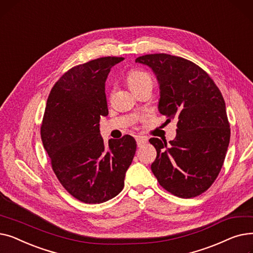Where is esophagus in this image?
Returning a JSON list of instances; mask_svg holds the SVG:
<instances>
[{
    "label": "esophagus",
    "mask_w": 253,
    "mask_h": 253,
    "mask_svg": "<svg viewBox=\"0 0 253 253\" xmlns=\"http://www.w3.org/2000/svg\"><path fill=\"white\" fill-rule=\"evenodd\" d=\"M135 140H136V143H137V147H141L143 143H145V142L148 141V138L147 137H143V136H137L135 138Z\"/></svg>",
    "instance_id": "obj_1"
}]
</instances>
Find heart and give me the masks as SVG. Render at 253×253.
<instances>
[{
  "label": "heart",
  "instance_id": "1",
  "mask_svg": "<svg viewBox=\"0 0 253 253\" xmlns=\"http://www.w3.org/2000/svg\"><path fill=\"white\" fill-rule=\"evenodd\" d=\"M126 81L133 93L144 88L152 89L153 86V79L151 75L141 70H130L126 75Z\"/></svg>",
  "mask_w": 253,
  "mask_h": 253
}]
</instances>
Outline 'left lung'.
Instances as JSON below:
<instances>
[{"instance_id":"1","label":"left lung","mask_w":253,"mask_h":253,"mask_svg":"<svg viewBox=\"0 0 253 253\" xmlns=\"http://www.w3.org/2000/svg\"><path fill=\"white\" fill-rule=\"evenodd\" d=\"M160 84L159 111L177 119L174 140L151 138L157 151L151 168L167 192L194 198L214 182L227 154L231 129L218 87L200 66L185 58L157 53L139 56Z\"/></svg>"}]
</instances>
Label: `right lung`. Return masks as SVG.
Instances as JSON below:
<instances>
[{"instance_id":"1","label":"right lung","mask_w":253,"mask_h":253,"mask_svg":"<svg viewBox=\"0 0 253 253\" xmlns=\"http://www.w3.org/2000/svg\"><path fill=\"white\" fill-rule=\"evenodd\" d=\"M124 57L106 56L74 66L52 87L41 125V138L51 167L77 200L99 204L116 197L136 151L124 135L104 147L100 116L109 114L105 80Z\"/></svg>"}]
</instances>
